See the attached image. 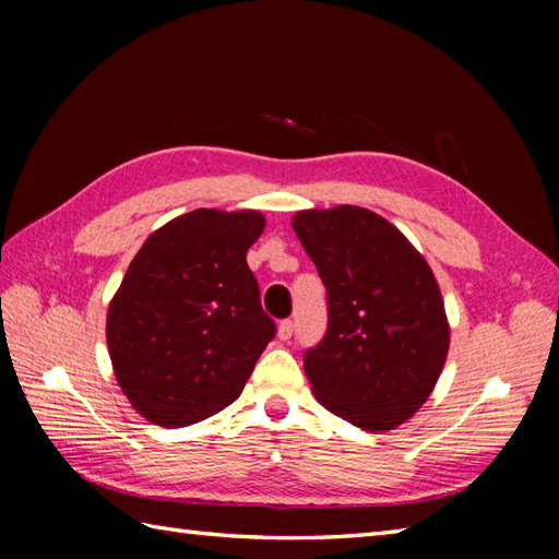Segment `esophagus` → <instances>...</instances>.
Here are the masks:
<instances>
[{"mask_svg": "<svg viewBox=\"0 0 559 559\" xmlns=\"http://www.w3.org/2000/svg\"><path fill=\"white\" fill-rule=\"evenodd\" d=\"M290 336H293V322L290 319H283V322H278V338L288 341Z\"/></svg>", "mask_w": 559, "mask_h": 559, "instance_id": "34e87169", "label": "esophagus"}]
</instances>
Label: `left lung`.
I'll return each instance as SVG.
<instances>
[{
	"instance_id": "left-lung-1",
	"label": "left lung",
	"mask_w": 559,
	"mask_h": 559,
	"mask_svg": "<svg viewBox=\"0 0 559 559\" xmlns=\"http://www.w3.org/2000/svg\"><path fill=\"white\" fill-rule=\"evenodd\" d=\"M293 230L329 295V329L305 353L314 399L367 432L408 423L449 353L442 290L425 257L379 213L305 209Z\"/></svg>"
}]
</instances>
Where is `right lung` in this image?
<instances>
[{
  "label": "right lung",
  "mask_w": 559,
  "mask_h": 559,
  "mask_svg": "<svg viewBox=\"0 0 559 559\" xmlns=\"http://www.w3.org/2000/svg\"><path fill=\"white\" fill-rule=\"evenodd\" d=\"M264 228L252 209H197L141 245L105 322L115 379L141 418L185 427L242 394L276 334L247 266Z\"/></svg>",
  "instance_id": "1"
}]
</instances>
